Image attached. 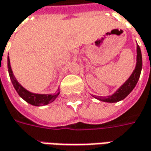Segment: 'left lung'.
<instances>
[{"instance_id": "left-lung-1", "label": "left lung", "mask_w": 151, "mask_h": 151, "mask_svg": "<svg viewBox=\"0 0 151 151\" xmlns=\"http://www.w3.org/2000/svg\"><path fill=\"white\" fill-rule=\"evenodd\" d=\"M137 57H136V65L134 68V70L133 71L132 74L128 78L127 80L124 82V83L119 87V88L114 92L112 95L107 97H96L93 96L97 99L103 102L107 103H116V102L123 100L130 93V92L134 89V88L137 84V82L139 78L141 69H142V55L140 47L137 45Z\"/></svg>"}]
</instances>
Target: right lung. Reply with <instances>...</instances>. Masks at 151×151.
Returning <instances> with one entry per match:
<instances>
[{
	"mask_svg": "<svg viewBox=\"0 0 151 151\" xmlns=\"http://www.w3.org/2000/svg\"><path fill=\"white\" fill-rule=\"evenodd\" d=\"M7 67H8V72H9V75L11 78V80L12 82L14 88L16 89V91L17 92L19 96L22 98L26 102H27L28 104L35 106H42L48 104L52 101H54L57 99V97L59 95L60 92L53 94H41V93H35L32 92L27 90L24 87L18 83V81L17 80V78H15L12 68H11V63H10V58L9 57L7 58Z\"/></svg>",
	"mask_w": 151,
	"mask_h": 151,
	"instance_id": "obj_1",
	"label": "right lung"
}]
</instances>
